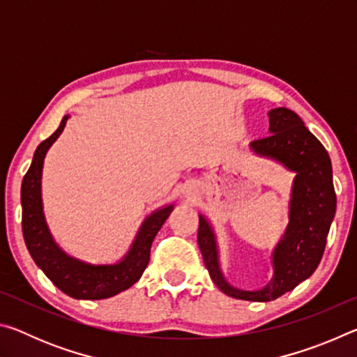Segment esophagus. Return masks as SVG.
<instances>
[{
    "mask_svg": "<svg viewBox=\"0 0 357 357\" xmlns=\"http://www.w3.org/2000/svg\"><path fill=\"white\" fill-rule=\"evenodd\" d=\"M190 193H192V190H190V189H187V190H185V195H190Z\"/></svg>",
    "mask_w": 357,
    "mask_h": 357,
    "instance_id": "esophagus-1",
    "label": "esophagus"
}]
</instances>
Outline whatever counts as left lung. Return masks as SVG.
<instances>
[{
    "label": "left lung",
    "mask_w": 357,
    "mask_h": 357,
    "mask_svg": "<svg viewBox=\"0 0 357 357\" xmlns=\"http://www.w3.org/2000/svg\"><path fill=\"white\" fill-rule=\"evenodd\" d=\"M268 114L271 135L252 142L250 149L296 176L289 193L288 227L271 253L274 274L263 288L241 289L225 279L214 227L206 215L198 214V245L211 279L222 293L253 302L274 301L315 273L337 206L328 151L293 110L279 107Z\"/></svg>",
    "instance_id": "1"
}]
</instances>
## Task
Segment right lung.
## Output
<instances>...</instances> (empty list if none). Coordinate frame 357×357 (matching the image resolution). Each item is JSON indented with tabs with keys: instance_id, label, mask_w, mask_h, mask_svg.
<instances>
[{
	"instance_id": "obj_1",
	"label": "right lung",
	"mask_w": 357,
	"mask_h": 357,
	"mask_svg": "<svg viewBox=\"0 0 357 357\" xmlns=\"http://www.w3.org/2000/svg\"><path fill=\"white\" fill-rule=\"evenodd\" d=\"M69 114L59 128L36 149L31 167L22 183V229L29 255L55 287L74 299H107L140 280L149 263L155 234L172 214L174 204H165L144 217L126 255L116 263L94 264L69 255L53 238L42 203V170L52 144L63 134Z\"/></svg>"
}]
</instances>
